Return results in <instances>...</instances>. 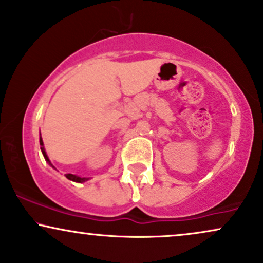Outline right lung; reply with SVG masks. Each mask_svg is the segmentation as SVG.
Listing matches in <instances>:
<instances>
[{
    "mask_svg": "<svg viewBox=\"0 0 263 263\" xmlns=\"http://www.w3.org/2000/svg\"><path fill=\"white\" fill-rule=\"evenodd\" d=\"M40 144L43 145V142H42V139H41V138H40ZM41 151H42V154H43V156H45L46 161H47L49 165H52V164H51V161H49V159H48L47 154H46V152H45V148L41 147ZM65 176H66V178L71 179V181H74V182H79V183H81V182H85V181H87V179H88V178H86V177H79V176H75V175H71V174H66Z\"/></svg>",
    "mask_w": 263,
    "mask_h": 263,
    "instance_id": "add662e5",
    "label": "right lung"
}]
</instances>
